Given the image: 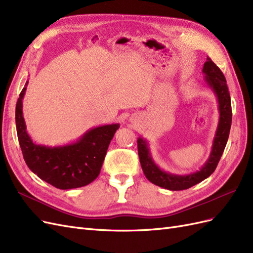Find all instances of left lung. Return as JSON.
Instances as JSON below:
<instances>
[{
  "mask_svg": "<svg viewBox=\"0 0 253 253\" xmlns=\"http://www.w3.org/2000/svg\"><path fill=\"white\" fill-rule=\"evenodd\" d=\"M203 72L206 74L205 81L207 84L214 91L216 97H217L219 122L214 136L210 157L200 170L184 176L169 174V172L159 169L158 165L154 162L146 140L143 138L138 139V153L144 175L151 183L161 186L163 189L182 191L201 182L213 174L223 150H225L230 133L231 123H232V109H231V99L227 81L220 69L209 57H207Z\"/></svg>",
  "mask_w": 253,
  "mask_h": 253,
  "instance_id": "obj_1",
  "label": "left lung"
}]
</instances>
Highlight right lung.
<instances>
[{
    "mask_svg": "<svg viewBox=\"0 0 253 253\" xmlns=\"http://www.w3.org/2000/svg\"><path fill=\"white\" fill-rule=\"evenodd\" d=\"M27 84L21 91L16 106L18 140L27 167L43 181L60 190L91 183L99 175L108 146L120 125L93 128L77 142L64 146L48 147L35 144L26 131L22 111Z\"/></svg>",
    "mask_w": 253,
    "mask_h": 253,
    "instance_id": "add662e5",
    "label": "right lung"
}]
</instances>
